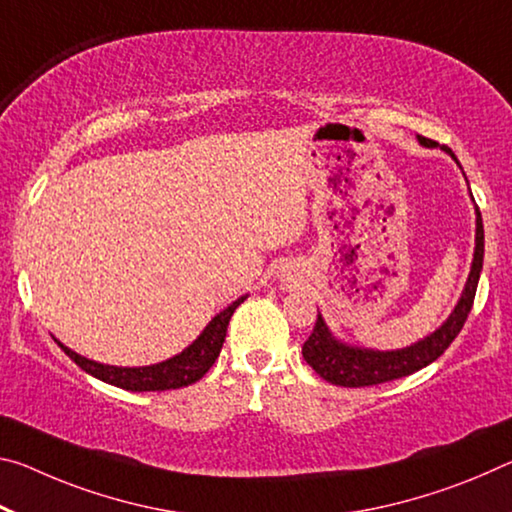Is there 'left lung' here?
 I'll return each instance as SVG.
<instances>
[{"instance_id":"8db88e82","label":"left lung","mask_w":512,"mask_h":512,"mask_svg":"<svg viewBox=\"0 0 512 512\" xmlns=\"http://www.w3.org/2000/svg\"><path fill=\"white\" fill-rule=\"evenodd\" d=\"M417 141L424 145V148H435L437 145L431 139H424V136H417ZM442 150L446 154H451V159L458 164L456 154L451 152V148L442 145ZM483 250H485L483 218L476 207L474 259H472V269H469V275H467L465 289H462L453 312L446 316V321L440 328L433 330L431 335H426L424 339H419V342L405 348H394V351H378V348L353 346L332 335L319 312V319L314 323L312 335L307 337V342L303 344L305 362L310 364V367L319 373L323 380H328V383L339 385V387H369V385L389 383V380L410 376V373L428 367V364L435 362L446 348L451 346V342L458 337L462 326H465L469 312H472L478 278H481V271H483Z\"/></svg>"}]
</instances>
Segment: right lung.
Returning a JSON list of instances; mask_svg holds the SVG:
<instances>
[{
  "mask_svg": "<svg viewBox=\"0 0 512 512\" xmlns=\"http://www.w3.org/2000/svg\"><path fill=\"white\" fill-rule=\"evenodd\" d=\"M246 298L248 294L227 305L223 312H218L214 319L207 323L205 330L200 332L198 339H193L182 353H177L164 362L148 364V367H113V364H102L84 358V355L75 353L66 344H61L56 337L54 342L61 346V351L66 353L77 367L91 373L93 378L102 380V383L129 389V392H164V389H180L196 383V380H200L209 369H212V364L216 362L225 342L227 323H230L234 310H237Z\"/></svg>",
  "mask_w": 512,
  "mask_h": 512,
  "instance_id": "1",
  "label": "right lung"
}]
</instances>
